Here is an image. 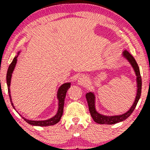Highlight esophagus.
Segmentation results:
<instances>
[{"instance_id": "1", "label": "esophagus", "mask_w": 150, "mask_h": 150, "mask_svg": "<svg viewBox=\"0 0 150 150\" xmlns=\"http://www.w3.org/2000/svg\"><path fill=\"white\" fill-rule=\"evenodd\" d=\"M78 83H79V85H85V84L87 83V80H86V79L84 77H80V78H79V80H78Z\"/></svg>"}]
</instances>
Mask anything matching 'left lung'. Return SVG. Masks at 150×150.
I'll use <instances>...</instances> for the list:
<instances>
[{
    "label": "left lung",
    "instance_id": "obj_1",
    "mask_svg": "<svg viewBox=\"0 0 150 150\" xmlns=\"http://www.w3.org/2000/svg\"><path fill=\"white\" fill-rule=\"evenodd\" d=\"M123 56L128 59V61L130 62V64L132 65V68L135 70V74L137 75V96H136L135 102L133 103L131 108L130 110L124 114L120 115V116H103L100 113H97L95 109V106H94V95L92 92H89L86 94V99H87V104H88L89 110L90 112L91 116L94 119L96 123H99V124H115V123H119L120 121H123L128 118L129 116L131 115L132 111H134L136 106H137V102H138L139 99L141 96V92H142V79H141L140 72L139 69V66L137 65V62L135 60L133 56L128 52V51H125L123 53Z\"/></svg>",
    "mask_w": 150,
    "mask_h": 150
}]
</instances>
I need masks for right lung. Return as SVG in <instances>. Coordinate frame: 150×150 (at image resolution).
Instances as JSON below:
<instances>
[{
	"label": "right lung",
	"instance_id": "right-lung-1",
	"mask_svg": "<svg viewBox=\"0 0 150 150\" xmlns=\"http://www.w3.org/2000/svg\"><path fill=\"white\" fill-rule=\"evenodd\" d=\"M17 58L18 56H15L14 59L13 60L12 63H10L9 65V68L8 69V72H7V75H6V80H7V85H8V94H9V97L10 99V102H11L12 106L15 108L13 103L12 102V99H11V95H10V80H11V77H12V73H13V70H14L15 65L17 63ZM70 87V83H65L63 85L61 86L59 89L58 91V94L57 97L58 99V112L56 113V115L55 116H53V118H50L49 120H28L27 118H23V119L27 122L29 124L32 125H37V126H49V125H53L56 123H57L59 122V120H61L62 115L63 113V106H64V102H65V98L66 96L67 91L68 90V89Z\"/></svg>",
	"mask_w": 150,
	"mask_h": 150
}]
</instances>
